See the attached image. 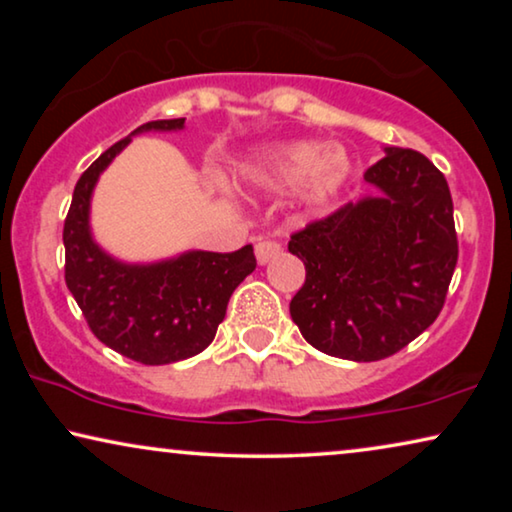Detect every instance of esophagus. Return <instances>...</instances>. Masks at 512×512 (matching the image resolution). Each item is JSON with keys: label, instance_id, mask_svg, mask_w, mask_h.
Returning a JSON list of instances; mask_svg holds the SVG:
<instances>
[{"label": "esophagus", "instance_id": "34e87169", "mask_svg": "<svg viewBox=\"0 0 512 512\" xmlns=\"http://www.w3.org/2000/svg\"><path fill=\"white\" fill-rule=\"evenodd\" d=\"M279 254H282V244H277L272 240H261L256 244V261L261 265L270 263L272 258H277Z\"/></svg>", "mask_w": 512, "mask_h": 512}]
</instances>
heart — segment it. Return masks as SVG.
<instances>
[{
  "mask_svg": "<svg viewBox=\"0 0 512 512\" xmlns=\"http://www.w3.org/2000/svg\"><path fill=\"white\" fill-rule=\"evenodd\" d=\"M352 174V160L338 144L321 146L317 142L277 144L258 156L247 170L251 184L265 188L298 186L305 207L317 209L335 200Z\"/></svg>",
  "mask_w": 512,
  "mask_h": 512,
  "instance_id": "1",
  "label": "heart"
}]
</instances>
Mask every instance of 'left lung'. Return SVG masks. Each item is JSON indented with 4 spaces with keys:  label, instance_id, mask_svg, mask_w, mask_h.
Instances as JSON below:
<instances>
[{
    "label": "left lung",
    "instance_id": "obj_1",
    "mask_svg": "<svg viewBox=\"0 0 512 512\" xmlns=\"http://www.w3.org/2000/svg\"><path fill=\"white\" fill-rule=\"evenodd\" d=\"M363 174L373 186L291 237L305 263L291 319L314 349L380 361L424 333L443 310L457 265L447 181L429 158L387 146Z\"/></svg>",
    "mask_w": 512,
    "mask_h": 512
}]
</instances>
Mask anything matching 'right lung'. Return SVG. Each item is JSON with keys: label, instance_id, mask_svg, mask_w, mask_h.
<instances>
[{"label": "right lung", "instance_id": "right-lung-1", "mask_svg": "<svg viewBox=\"0 0 512 512\" xmlns=\"http://www.w3.org/2000/svg\"><path fill=\"white\" fill-rule=\"evenodd\" d=\"M186 118L139 125L102 153L76 181L65 219V282L97 340L144 366H165L200 354L226 317L228 300L256 270L254 247L214 254L191 249L153 263H125L95 242L90 202L118 153L144 132H179Z\"/></svg>", "mask_w": 512, "mask_h": 512}]
</instances>
